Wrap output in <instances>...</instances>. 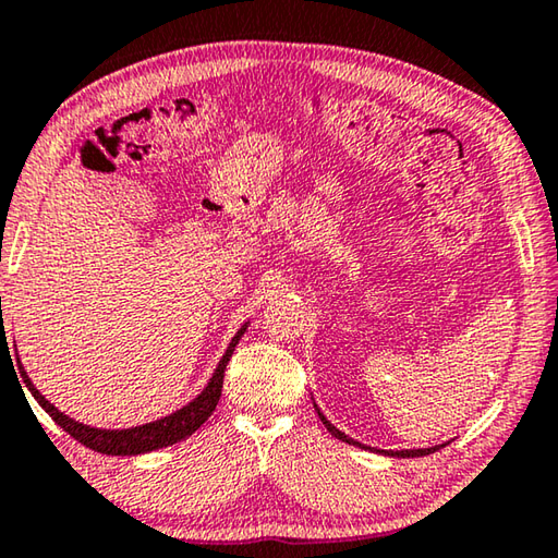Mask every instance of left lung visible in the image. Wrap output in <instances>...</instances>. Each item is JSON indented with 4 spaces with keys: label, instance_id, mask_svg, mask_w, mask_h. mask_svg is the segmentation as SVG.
Listing matches in <instances>:
<instances>
[{
    "label": "left lung",
    "instance_id": "8db88e82",
    "mask_svg": "<svg viewBox=\"0 0 558 558\" xmlns=\"http://www.w3.org/2000/svg\"><path fill=\"white\" fill-rule=\"evenodd\" d=\"M313 405H315V411H317V415H319V421L325 423V428H327L329 433H332V436H335L337 440H344V442H349V446L366 448V446H362V442H356L354 438H349V436H344L342 430L335 428L332 423H329V421L325 418V413L317 409L315 401H313ZM440 448H446V442H440V446H433V448H418V450H376V452H384V456H391V458H421V456H430V452H436V450H440Z\"/></svg>",
    "mask_w": 558,
    "mask_h": 558
}]
</instances>
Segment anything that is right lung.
I'll use <instances>...</instances> for the list:
<instances>
[{
    "instance_id": "1",
    "label": "right lung",
    "mask_w": 558,
    "mask_h": 558,
    "mask_svg": "<svg viewBox=\"0 0 558 558\" xmlns=\"http://www.w3.org/2000/svg\"><path fill=\"white\" fill-rule=\"evenodd\" d=\"M245 329H248V323H245L239 332L233 335L231 344L226 347V352L221 356L219 366H216L209 384L204 386V391L196 396V399L189 401L182 409L165 415V418L153 421V423H145V426H135V428H120V430H108V428H93L86 426V423H78L69 418V415L61 413L56 405L44 399L39 393V389L32 384L29 376H26L24 366L19 364V374H22V381L26 389L32 391V396L36 399V403L41 405V409L51 415V418L59 423V426L69 433L71 438H75L81 442V446H86L96 452H102V456H143V452H153L159 448H167V446H174V442L184 440L192 436L194 430H199L206 418L214 413L216 403L221 399V386H223V372H226V364H229V359L233 354L235 344H239V339L243 337Z\"/></svg>"
}]
</instances>
